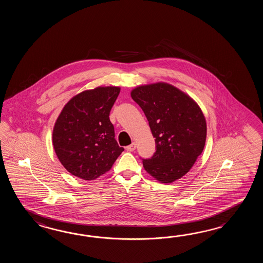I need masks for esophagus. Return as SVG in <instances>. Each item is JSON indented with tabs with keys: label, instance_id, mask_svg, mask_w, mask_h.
Returning <instances> with one entry per match:
<instances>
[{
	"label": "esophagus",
	"instance_id": "esophagus-1",
	"mask_svg": "<svg viewBox=\"0 0 263 263\" xmlns=\"http://www.w3.org/2000/svg\"><path fill=\"white\" fill-rule=\"evenodd\" d=\"M135 148H136V144H135V143H133V144H130V145H128V146L126 147V149L128 151H135Z\"/></svg>",
	"mask_w": 263,
	"mask_h": 263
}]
</instances>
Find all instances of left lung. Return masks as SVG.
Returning a JSON list of instances; mask_svg holds the SVG:
<instances>
[{"label":"left lung","instance_id":"left-lung-1","mask_svg":"<svg viewBox=\"0 0 263 263\" xmlns=\"http://www.w3.org/2000/svg\"><path fill=\"white\" fill-rule=\"evenodd\" d=\"M130 96L145 112L156 151L142 159L145 171L162 183L189 172L202 153L207 125L201 109L182 91L165 83L136 87Z\"/></svg>","mask_w":263,"mask_h":263}]
</instances>
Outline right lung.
<instances>
[{
	"instance_id": "add662e5",
	"label": "right lung",
	"mask_w": 263,
	"mask_h": 263,
	"mask_svg": "<svg viewBox=\"0 0 263 263\" xmlns=\"http://www.w3.org/2000/svg\"><path fill=\"white\" fill-rule=\"evenodd\" d=\"M120 92L107 86L86 90L63 108L52 132L56 155L71 175L93 180L112 168L123 147L109 115Z\"/></svg>"
}]
</instances>
